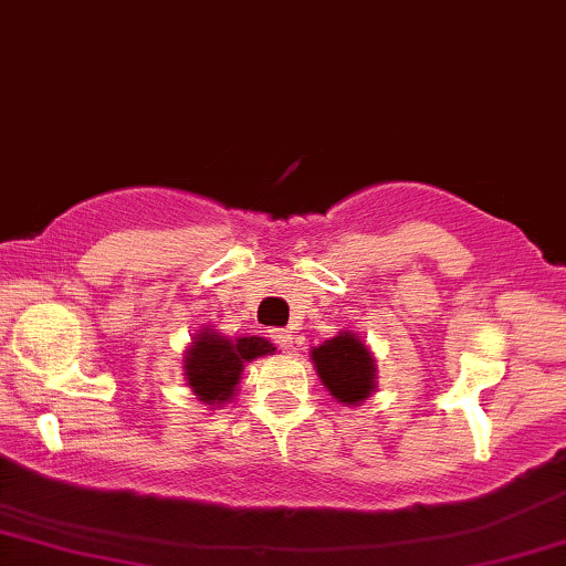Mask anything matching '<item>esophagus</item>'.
<instances>
[{"instance_id": "34e87169", "label": "esophagus", "mask_w": 566, "mask_h": 566, "mask_svg": "<svg viewBox=\"0 0 566 566\" xmlns=\"http://www.w3.org/2000/svg\"><path fill=\"white\" fill-rule=\"evenodd\" d=\"M270 338H272V344H275L277 348H291V346H294V336H291L289 331H283V327H275V331H270Z\"/></svg>"}]
</instances>
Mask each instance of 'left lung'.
Segmentation results:
<instances>
[{
	"label": "left lung",
	"mask_w": 566,
	"mask_h": 566,
	"mask_svg": "<svg viewBox=\"0 0 566 566\" xmlns=\"http://www.w3.org/2000/svg\"><path fill=\"white\" fill-rule=\"evenodd\" d=\"M319 380L340 403H359L375 390V359L357 333H338L312 348Z\"/></svg>",
	"instance_id": "8db88e82"
}]
</instances>
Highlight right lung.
Here are the masks:
<instances>
[{
  "label": "right lung",
  "instance_id": "1",
  "mask_svg": "<svg viewBox=\"0 0 566 566\" xmlns=\"http://www.w3.org/2000/svg\"><path fill=\"white\" fill-rule=\"evenodd\" d=\"M272 352H275V346L268 338L243 336L230 340L205 327L197 333L184 357L186 380L199 401L209 403V407L226 403L239 386L243 365Z\"/></svg>",
  "mask_w": 566,
  "mask_h": 566
}]
</instances>
